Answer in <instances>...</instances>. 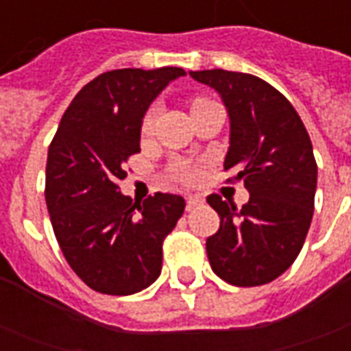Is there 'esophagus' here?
I'll list each match as a JSON object with an SVG mask.
<instances>
[{
    "mask_svg": "<svg viewBox=\"0 0 351 351\" xmlns=\"http://www.w3.org/2000/svg\"><path fill=\"white\" fill-rule=\"evenodd\" d=\"M203 205V197L201 195H188L186 197V208L191 210V208H195V206Z\"/></svg>",
    "mask_w": 351,
    "mask_h": 351,
    "instance_id": "1",
    "label": "esophagus"
}]
</instances>
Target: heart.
I'll list each match as a JSON object with an SVG mask.
<instances>
[{"label": "heart", "mask_w": 351, "mask_h": 351, "mask_svg": "<svg viewBox=\"0 0 351 351\" xmlns=\"http://www.w3.org/2000/svg\"><path fill=\"white\" fill-rule=\"evenodd\" d=\"M206 103H210V101L205 99V97H197V99H193V103H191V110L203 107ZM154 122H156V108H150V110L146 112L145 120H143V133H145V135H148V133L152 131ZM176 173H178V176H180L182 180H193V176H195L193 169L184 167V165H180V167L176 169Z\"/></svg>", "instance_id": "1"}]
</instances>
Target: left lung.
Wrapping results in <instances>:
<instances>
[{"instance_id": "left-lung-1", "label": "left lung", "mask_w": 351, "mask_h": 351, "mask_svg": "<svg viewBox=\"0 0 351 351\" xmlns=\"http://www.w3.org/2000/svg\"><path fill=\"white\" fill-rule=\"evenodd\" d=\"M190 77L218 92L229 116L223 169L250 193L237 208L220 195L206 201L220 229L206 239L213 271L233 286H261L286 272L308 233L317 165L308 131L293 105L259 77L206 69Z\"/></svg>"}]
</instances>
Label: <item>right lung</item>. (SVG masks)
Wrapping results in <instances>:
<instances>
[{
    "label": "right lung",
    "mask_w": 351,
    "mask_h": 351,
    "mask_svg": "<svg viewBox=\"0 0 351 351\" xmlns=\"http://www.w3.org/2000/svg\"><path fill=\"white\" fill-rule=\"evenodd\" d=\"M180 67L116 69L82 88L67 107L47 158V208L67 263L107 295H133L161 272V244L184 199L158 191L143 203L123 195V165L141 152L146 110Z\"/></svg>",
    "instance_id": "add662e5"
}]
</instances>
